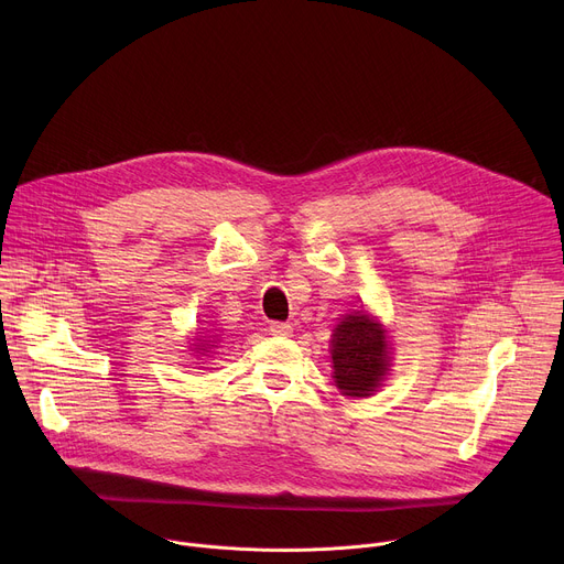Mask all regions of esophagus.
<instances>
[{
	"mask_svg": "<svg viewBox=\"0 0 564 564\" xmlns=\"http://www.w3.org/2000/svg\"><path fill=\"white\" fill-rule=\"evenodd\" d=\"M270 333L276 335V337H288L292 333V326L290 324H283V321H272L270 324Z\"/></svg>",
	"mask_w": 564,
	"mask_h": 564,
	"instance_id": "34e87169",
	"label": "esophagus"
}]
</instances>
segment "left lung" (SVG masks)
Masks as SVG:
<instances>
[{
    "instance_id": "obj_1",
    "label": "left lung",
    "mask_w": 564,
    "mask_h": 564,
    "mask_svg": "<svg viewBox=\"0 0 564 564\" xmlns=\"http://www.w3.org/2000/svg\"><path fill=\"white\" fill-rule=\"evenodd\" d=\"M337 388L348 397L372 394L388 370V344L379 324L366 314H348L333 335Z\"/></svg>"
}]
</instances>
